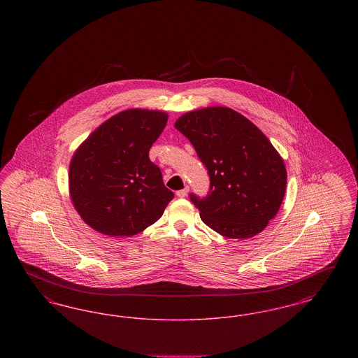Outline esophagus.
Returning a JSON list of instances; mask_svg holds the SVG:
<instances>
[{
  "mask_svg": "<svg viewBox=\"0 0 358 358\" xmlns=\"http://www.w3.org/2000/svg\"><path fill=\"white\" fill-rule=\"evenodd\" d=\"M187 192H189V187H185L184 189H181V190H177V197H180V199H184V197H187Z\"/></svg>",
  "mask_w": 358,
  "mask_h": 358,
  "instance_id": "esophagus-1",
  "label": "esophagus"
}]
</instances>
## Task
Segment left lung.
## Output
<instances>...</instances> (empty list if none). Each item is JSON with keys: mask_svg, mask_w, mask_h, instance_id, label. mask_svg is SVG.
<instances>
[{"mask_svg": "<svg viewBox=\"0 0 358 358\" xmlns=\"http://www.w3.org/2000/svg\"><path fill=\"white\" fill-rule=\"evenodd\" d=\"M174 126L208 171V194H189L201 220L225 238L262 232L278 213L287 182L283 159L267 136L228 107L190 111Z\"/></svg>", "mask_w": 358, "mask_h": 358, "instance_id": "1", "label": "left lung"}]
</instances>
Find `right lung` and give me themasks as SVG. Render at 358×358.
Here are the masks:
<instances>
[{"mask_svg": "<svg viewBox=\"0 0 358 358\" xmlns=\"http://www.w3.org/2000/svg\"><path fill=\"white\" fill-rule=\"evenodd\" d=\"M166 122L161 111H122L73 154L71 200L91 228L108 236H133L162 216L174 193L165 187L149 150Z\"/></svg>", "mask_w": 358, "mask_h": 358, "instance_id": "add662e5", "label": "right lung"}]
</instances>
